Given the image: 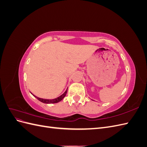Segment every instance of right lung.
<instances>
[{"mask_svg":"<svg viewBox=\"0 0 147 147\" xmlns=\"http://www.w3.org/2000/svg\"><path fill=\"white\" fill-rule=\"evenodd\" d=\"M67 90H66V91L64 92V93H63V94H62L61 96H60L59 97H57V98H56V99H45L39 98V97H37V96H34V94H32V93H31V94H32L34 97H36V98H37L38 100H40V102H43V103H45V104H55V103H57V102H60L61 100H63V99H64V97L65 96V95H66V94H67Z\"/></svg>","mask_w":147,"mask_h":147,"instance_id":"obj_1","label":"right lung"}]
</instances>
